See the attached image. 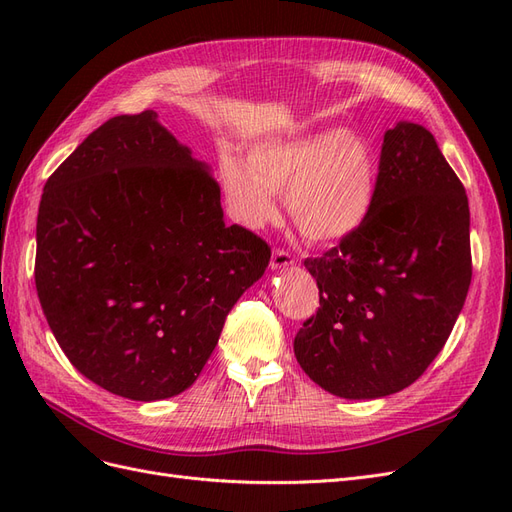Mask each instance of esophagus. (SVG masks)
<instances>
[{"mask_svg":"<svg viewBox=\"0 0 512 512\" xmlns=\"http://www.w3.org/2000/svg\"><path fill=\"white\" fill-rule=\"evenodd\" d=\"M294 265V256L284 250V247H275L271 256V269H286Z\"/></svg>","mask_w":512,"mask_h":512,"instance_id":"34e87169","label":"esophagus"}]
</instances>
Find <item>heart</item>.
Wrapping results in <instances>:
<instances>
[{
	"mask_svg": "<svg viewBox=\"0 0 512 512\" xmlns=\"http://www.w3.org/2000/svg\"><path fill=\"white\" fill-rule=\"evenodd\" d=\"M378 175L369 138L339 128L260 143L247 153V166L232 156L220 160L222 190L243 226L271 222L275 194H284L294 226L316 243L344 239L365 222Z\"/></svg>",
	"mask_w": 512,
	"mask_h": 512,
	"instance_id": "obj_1",
	"label": "heart"
}]
</instances>
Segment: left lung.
Wrapping results in <instances>:
<instances>
[{
  "instance_id": "1",
  "label": "left lung",
  "mask_w": 512,
  "mask_h": 512,
  "mask_svg": "<svg viewBox=\"0 0 512 512\" xmlns=\"http://www.w3.org/2000/svg\"><path fill=\"white\" fill-rule=\"evenodd\" d=\"M305 267L320 307L294 356L309 378L337 397L376 399L423 376L472 282L468 196L429 130L401 121L384 134L365 222Z\"/></svg>"
}]
</instances>
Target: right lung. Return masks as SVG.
<instances>
[{
	"mask_svg": "<svg viewBox=\"0 0 512 512\" xmlns=\"http://www.w3.org/2000/svg\"><path fill=\"white\" fill-rule=\"evenodd\" d=\"M36 290L68 361L108 393L194 384L271 247L226 226L207 164L153 111L108 119L44 185Z\"/></svg>",
	"mask_w": 512,
	"mask_h": 512,
	"instance_id": "obj_1",
	"label": "right lung"
}]
</instances>
